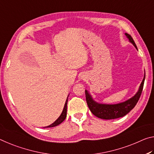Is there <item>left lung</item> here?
Listing matches in <instances>:
<instances>
[{
    "instance_id": "obj_1",
    "label": "left lung",
    "mask_w": 154,
    "mask_h": 154,
    "mask_svg": "<svg viewBox=\"0 0 154 154\" xmlns=\"http://www.w3.org/2000/svg\"><path fill=\"white\" fill-rule=\"evenodd\" d=\"M126 37L129 39V41L134 45V47L137 49L136 44L131 35L125 33ZM138 50V49H137ZM145 79V72L143 80L140 85L139 89L134 96L131 97L125 102L119 103L116 104H100L93 100L91 95L89 94L87 90H85V95H86V100L88 106L93 114L97 117L103 119H114L117 118L122 117L125 115H127L131 110L133 109L137 104L138 100L140 97L141 93L143 91V85H144Z\"/></svg>"
}]
</instances>
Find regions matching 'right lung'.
Segmentation results:
<instances>
[{"label":"right lung","mask_w":154,"mask_h":154,"mask_svg":"<svg viewBox=\"0 0 154 154\" xmlns=\"http://www.w3.org/2000/svg\"><path fill=\"white\" fill-rule=\"evenodd\" d=\"M69 96V95H68ZM67 101H68V97H67V100H66V102H65V104L64 106V108H63V110L62 113L60 114V115L59 116V117L58 118V119L55 121V122L52 123L51 125H48V126H46V127H44V128H52V127H55L57 126V125H59L60 123H61L65 119V118H66V116H67Z\"/></svg>","instance_id":"obj_1"}]
</instances>
